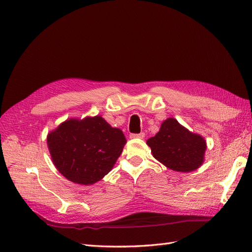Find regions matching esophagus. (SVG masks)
<instances>
[{
  "label": "esophagus",
  "mask_w": 252,
  "mask_h": 252,
  "mask_svg": "<svg viewBox=\"0 0 252 252\" xmlns=\"http://www.w3.org/2000/svg\"><path fill=\"white\" fill-rule=\"evenodd\" d=\"M130 139H143L145 136V133L144 132H141V133H131L130 135Z\"/></svg>",
  "instance_id": "esophagus-1"
}]
</instances>
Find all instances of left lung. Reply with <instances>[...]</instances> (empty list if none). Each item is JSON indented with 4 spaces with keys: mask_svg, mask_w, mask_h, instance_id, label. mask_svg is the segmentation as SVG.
<instances>
[{
    "mask_svg": "<svg viewBox=\"0 0 252 252\" xmlns=\"http://www.w3.org/2000/svg\"><path fill=\"white\" fill-rule=\"evenodd\" d=\"M147 145L158 161L175 171H192L204 162L205 140L171 118L163 122L159 131L148 139Z\"/></svg>",
    "mask_w": 252,
    "mask_h": 252,
    "instance_id": "left-lung-1",
    "label": "left lung"
}]
</instances>
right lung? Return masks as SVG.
<instances>
[{
  "mask_svg": "<svg viewBox=\"0 0 252 252\" xmlns=\"http://www.w3.org/2000/svg\"><path fill=\"white\" fill-rule=\"evenodd\" d=\"M47 144L53 164L66 179L91 185L112 169L126 139L121 129L96 116L64 122L48 134Z\"/></svg>",
  "mask_w": 252,
  "mask_h": 252,
  "instance_id": "obj_1",
  "label": "right lung"
}]
</instances>
